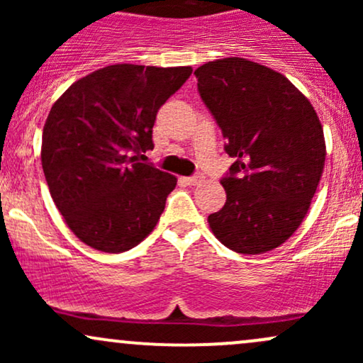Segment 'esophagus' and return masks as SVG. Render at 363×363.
<instances>
[{
	"mask_svg": "<svg viewBox=\"0 0 363 363\" xmlns=\"http://www.w3.org/2000/svg\"><path fill=\"white\" fill-rule=\"evenodd\" d=\"M203 181V176H191V177H186V182L189 186H198L199 182Z\"/></svg>",
	"mask_w": 363,
	"mask_h": 363,
	"instance_id": "obj_1",
	"label": "esophagus"
}]
</instances>
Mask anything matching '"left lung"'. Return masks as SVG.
Listing matches in <instances>:
<instances>
[{"mask_svg": "<svg viewBox=\"0 0 363 363\" xmlns=\"http://www.w3.org/2000/svg\"><path fill=\"white\" fill-rule=\"evenodd\" d=\"M201 101L235 158L222 179L227 201L211 232L240 254H262L291 237L323 176L326 143L309 99L281 73L244 57L194 72Z\"/></svg>", "mask_w": 363, "mask_h": 363, "instance_id": "1", "label": "left lung"}]
</instances>
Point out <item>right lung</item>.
<instances>
[{
    "label": "right lung",
    "instance_id": "right-lung-1",
    "mask_svg": "<svg viewBox=\"0 0 363 363\" xmlns=\"http://www.w3.org/2000/svg\"><path fill=\"white\" fill-rule=\"evenodd\" d=\"M191 73V66L111 65L54 102L40 160L52 201L82 242L124 252L155 228L177 179L138 155L153 150L157 112Z\"/></svg>",
    "mask_w": 363,
    "mask_h": 363
}]
</instances>
